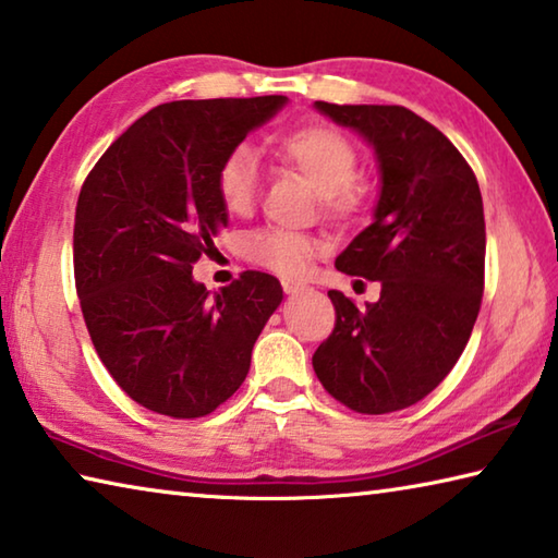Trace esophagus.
I'll return each mask as SVG.
<instances>
[{"label": "esophagus", "instance_id": "1", "mask_svg": "<svg viewBox=\"0 0 558 558\" xmlns=\"http://www.w3.org/2000/svg\"><path fill=\"white\" fill-rule=\"evenodd\" d=\"M282 290H286L288 295H298V292L307 290V282H302V280H290V278H286V280H282Z\"/></svg>", "mask_w": 558, "mask_h": 558}]
</instances>
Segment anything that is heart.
<instances>
[{
	"label": "heart",
	"mask_w": 558,
	"mask_h": 558,
	"mask_svg": "<svg viewBox=\"0 0 558 558\" xmlns=\"http://www.w3.org/2000/svg\"><path fill=\"white\" fill-rule=\"evenodd\" d=\"M276 157L295 169L319 194L323 209L335 219H347L359 209L362 189L356 184L359 155L344 132L332 125L313 122L286 132L276 143ZM258 159L248 147H235L223 157L216 172V192L223 209L233 216H245L258 196ZM323 243L313 235L266 229L245 241V253L253 263L280 276H300L313 260Z\"/></svg>",
	"instance_id": "obj_1"
}]
</instances>
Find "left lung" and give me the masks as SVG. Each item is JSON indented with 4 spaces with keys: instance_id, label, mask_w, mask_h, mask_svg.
I'll use <instances>...</instances> for the list:
<instances>
[{
    "instance_id": "obj_1",
    "label": "left lung",
    "mask_w": 558,
    "mask_h": 558,
    "mask_svg": "<svg viewBox=\"0 0 558 558\" xmlns=\"http://www.w3.org/2000/svg\"><path fill=\"white\" fill-rule=\"evenodd\" d=\"M315 108L374 149V219L339 253L347 276L381 282L356 307L339 290L335 332L313 366L325 389L359 413L413 405L446 379L465 349L485 286V214L477 179L438 128L401 106Z\"/></svg>"
}]
</instances>
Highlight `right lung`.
<instances>
[{"label": "right lung", "mask_w": 558, "mask_h": 558, "mask_svg": "<svg viewBox=\"0 0 558 558\" xmlns=\"http://www.w3.org/2000/svg\"><path fill=\"white\" fill-rule=\"evenodd\" d=\"M286 96L174 100L145 112L83 182L73 270L93 347L132 401L199 418L243 384L278 278L245 270L219 292L192 266L229 223L216 192L223 157Z\"/></svg>", "instance_id": "1"}]
</instances>
